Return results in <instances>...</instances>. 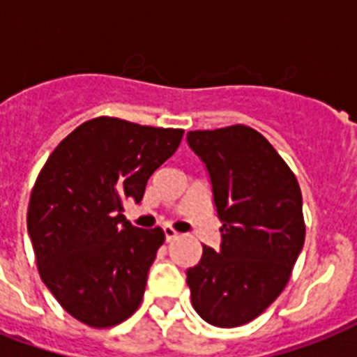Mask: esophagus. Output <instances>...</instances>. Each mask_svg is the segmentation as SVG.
I'll return each instance as SVG.
<instances>
[{"label":"esophagus","mask_w":357,"mask_h":357,"mask_svg":"<svg viewBox=\"0 0 357 357\" xmlns=\"http://www.w3.org/2000/svg\"><path fill=\"white\" fill-rule=\"evenodd\" d=\"M162 231H165V238H167V243H172L174 238H178V235H179L178 231L170 228V226H165V228H162Z\"/></svg>","instance_id":"34e87169"}]
</instances>
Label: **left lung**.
<instances>
[{
  "label": "left lung",
  "mask_w": 357,
  "mask_h": 357,
  "mask_svg": "<svg viewBox=\"0 0 357 357\" xmlns=\"http://www.w3.org/2000/svg\"><path fill=\"white\" fill-rule=\"evenodd\" d=\"M206 165L222 222L220 246H204L187 271L190 302L206 322L254 321L287 285L305 238L298 181L272 144L248 126L189 131Z\"/></svg>",
  "instance_id": "left-lung-1"
}]
</instances>
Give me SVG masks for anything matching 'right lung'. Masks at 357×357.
Wrapping results in <instances>:
<instances>
[{"label":"right lung","instance_id":"add662e5","mask_svg":"<svg viewBox=\"0 0 357 357\" xmlns=\"http://www.w3.org/2000/svg\"><path fill=\"white\" fill-rule=\"evenodd\" d=\"M181 137L183 129L100 116L74 129L38 174L27 209L38 272L86 326L120 324L140 305L165 234L131 226L123 202L142 200Z\"/></svg>","mask_w":357,"mask_h":357}]
</instances>
